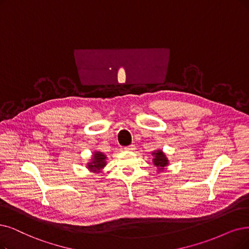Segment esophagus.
Listing matches in <instances>:
<instances>
[{"mask_svg": "<svg viewBox=\"0 0 249 249\" xmlns=\"http://www.w3.org/2000/svg\"><path fill=\"white\" fill-rule=\"evenodd\" d=\"M135 149H136V146H135L134 144H132V145H130V146L125 147V148H124V150H125V151H134Z\"/></svg>", "mask_w": 249, "mask_h": 249, "instance_id": "34e87169", "label": "esophagus"}]
</instances>
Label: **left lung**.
Returning a JSON list of instances; mask_svg holds the SVG:
<instances>
[{"label":"left lung","mask_w":249,"mask_h":249,"mask_svg":"<svg viewBox=\"0 0 249 249\" xmlns=\"http://www.w3.org/2000/svg\"><path fill=\"white\" fill-rule=\"evenodd\" d=\"M152 155L154 156V158L152 159L154 165L158 167L159 171H163L164 167L168 164V159L166 158L165 154L161 150H157L155 152H152Z\"/></svg>","instance_id":"8db88e82"}]
</instances>
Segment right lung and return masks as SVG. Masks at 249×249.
Masks as SVG:
<instances>
[{
	"label": "right lung",
	"mask_w": 249,
	"mask_h": 249,
	"mask_svg": "<svg viewBox=\"0 0 249 249\" xmlns=\"http://www.w3.org/2000/svg\"><path fill=\"white\" fill-rule=\"evenodd\" d=\"M106 165V155L102 152H95L92 161L88 163V168L92 172H100Z\"/></svg>",
	"instance_id": "obj_1"
}]
</instances>
